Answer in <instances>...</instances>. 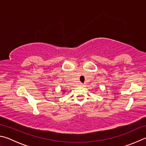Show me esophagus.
<instances>
[{
    "instance_id": "esophagus-1",
    "label": "esophagus",
    "mask_w": 146,
    "mask_h": 146,
    "mask_svg": "<svg viewBox=\"0 0 146 146\" xmlns=\"http://www.w3.org/2000/svg\"><path fill=\"white\" fill-rule=\"evenodd\" d=\"M80 85L81 86H83V85H84V84H83V83H80Z\"/></svg>"
}]
</instances>
